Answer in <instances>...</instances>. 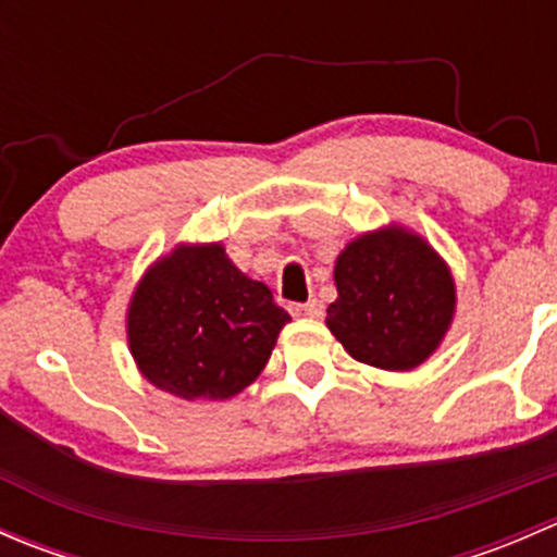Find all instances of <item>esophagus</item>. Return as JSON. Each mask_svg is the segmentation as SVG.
<instances>
[{"instance_id": "esophagus-1", "label": "esophagus", "mask_w": 557, "mask_h": 557, "mask_svg": "<svg viewBox=\"0 0 557 557\" xmlns=\"http://www.w3.org/2000/svg\"><path fill=\"white\" fill-rule=\"evenodd\" d=\"M290 314H294V318H320V314H323V305H320L318 299H310L305 301V305L290 307Z\"/></svg>"}]
</instances>
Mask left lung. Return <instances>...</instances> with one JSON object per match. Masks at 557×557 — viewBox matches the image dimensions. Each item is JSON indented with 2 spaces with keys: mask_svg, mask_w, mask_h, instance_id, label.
I'll use <instances>...</instances> for the list:
<instances>
[{
  "mask_svg": "<svg viewBox=\"0 0 557 557\" xmlns=\"http://www.w3.org/2000/svg\"><path fill=\"white\" fill-rule=\"evenodd\" d=\"M325 325L356 361L391 372L423 363L450 329L455 285L420 237L377 232L345 247Z\"/></svg>",
  "mask_w": 557,
  "mask_h": 557,
  "instance_id": "obj_1",
  "label": "left lung"
}]
</instances>
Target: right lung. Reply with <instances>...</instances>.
<instances>
[{"label":"right lung","instance_id":"1","mask_svg":"<svg viewBox=\"0 0 557 557\" xmlns=\"http://www.w3.org/2000/svg\"><path fill=\"white\" fill-rule=\"evenodd\" d=\"M288 320L272 290L245 277L221 245L177 247L139 283L128 345L161 391L223 401L261 374Z\"/></svg>","mask_w":557,"mask_h":557}]
</instances>
